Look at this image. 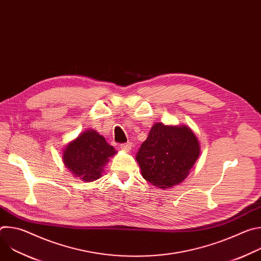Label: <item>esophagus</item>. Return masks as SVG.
I'll return each instance as SVG.
<instances>
[{"label": "esophagus", "instance_id": "1", "mask_svg": "<svg viewBox=\"0 0 261 261\" xmlns=\"http://www.w3.org/2000/svg\"><path fill=\"white\" fill-rule=\"evenodd\" d=\"M121 150L122 151H125V152H129L130 150H131V147H132V143L131 142H126V143H123V144H121Z\"/></svg>", "mask_w": 261, "mask_h": 261}]
</instances>
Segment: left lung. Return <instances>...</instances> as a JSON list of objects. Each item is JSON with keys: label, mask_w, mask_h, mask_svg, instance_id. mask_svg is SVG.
Listing matches in <instances>:
<instances>
[{"label": "left lung", "mask_w": 261, "mask_h": 261, "mask_svg": "<svg viewBox=\"0 0 261 261\" xmlns=\"http://www.w3.org/2000/svg\"><path fill=\"white\" fill-rule=\"evenodd\" d=\"M200 154L196 135L188 126L153 125L136 154L145 180L158 188H171L188 176Z\"/></svg>", "instance_id": "obj_1"}]
</instances>
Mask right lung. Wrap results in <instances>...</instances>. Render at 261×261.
I'll list each match as a JSON object with an SVG mask.
<instances>
[{"mask_svg":"<svg viewBox=\"0 0 261 261\" xmlns=\"http://www.w3.org/2000/svg\"><path fill=\"white\" fill-rule=\"evenodd\" d=\"M117 154L114 146L95 130H86L70 141L63 152V162L74 176L84 181L101 177L103 167Z\"/></svg>","mask_w":261,"mask_h":261,"instance_id":"1","label":"right lung"}]
</instances>
